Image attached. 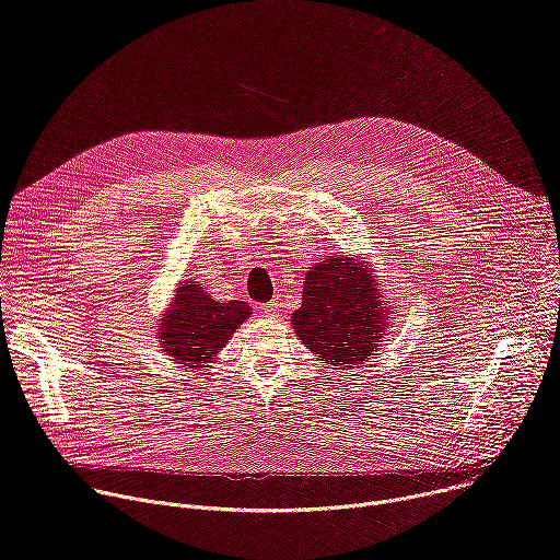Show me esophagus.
Returning a JSON list of instances; mask_svg holds the SVG:
<instances>
[{"label": "esophagus", "mask_w": 560, "mask_h": 560, "mask_svg": "<svg viewBox=\"0 0 560 560\" xmlns=\"http://www.w3.org/2000/svg\"><path fill=\"white\" fill-rule=\"evenodd\" d=\"M279 307H281V301H279V299H272L270 303L264 305V314H266V316H275V314L279 312Z\"/></svg>", "instance_id": "34e87169"}]
</instances>
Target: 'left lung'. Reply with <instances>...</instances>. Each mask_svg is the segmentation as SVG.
Segmentation results:
<instances>
[{"instance_id": "left-lung-1", "label": "left lung", "mask_w": 560, "mask_h": 560, "mask_svg": "<svg viewBox=\"0 0 560 560\" xmlns=\"http://www.w3.org/2000/svg\"><path fill=\"white\" fill-rule=\"evenodd\" d=\"M389 318L368 268L352 257H332L307 270L292 326L322 361L350 370L376 352Z\"/></svg>"}]
</instances>
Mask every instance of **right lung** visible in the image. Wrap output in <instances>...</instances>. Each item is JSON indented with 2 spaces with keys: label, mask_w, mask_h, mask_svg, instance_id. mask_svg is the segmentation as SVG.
Wrapping results in <instances>:
<instances>
[{
  "label": "right lung",
  "mask_w": 560,
  "mask_h": 560,
  "mask_svg": "<svg viewBox=\"0 0 560 560\" xmlns=\"http://www.w3.org/2000/svg\"><path fill=\"white\" fill-rule=\"evenodd\" d=\"M250 316L246 301H214L195 281L177 288L175 303L159 324V339L175 361L197 368L212 359Z\"/></svg>",
  "instance_id": "1"
}]
</instances>
